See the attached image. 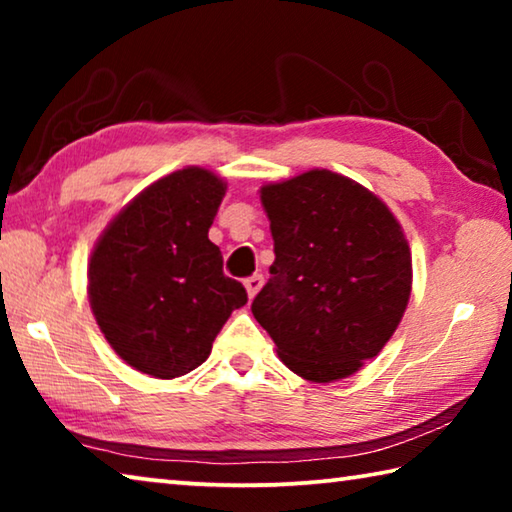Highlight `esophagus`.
Returning a JSON list of instances; mask_svg holds the SVG:
<instances>
[{
  "mask_svg": "<svg viewBox=\"0 0 512 512\" xmlns=\"http://www.w3.org/2000/svg\"><path fill=\"white\" fill-rule=\"evenodd\" d=\"M244 287H246V291H248V298L253 300V298L257 296V293H259V289L264 287V277L259 275V273H257V275H250L248 280L244 282Z\"/></svg>",
  "mask_w": 512,
  "mask_h": 512,
  "instance_id": "esophagus-1",
  "label": "esophagus"
}]
</instances>
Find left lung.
<instances>
[{
    "mask_svg": "<svg viewBox=\"0 0 512 512\" xmlns=\"http://www.w3.org/2000/svg\"><path fill=\"white\" fill-rule=\"evenodd\" d=\"M275 241L253 316L284 366L318 384L357 372L391 339L411 296V250L391 210L339 173L262 187Z\"/></svg>",
    "mask_w": 512,
    "mask_h": 512,
    "instance_id": "1",
    "label": "left lung"
}]
</instances>
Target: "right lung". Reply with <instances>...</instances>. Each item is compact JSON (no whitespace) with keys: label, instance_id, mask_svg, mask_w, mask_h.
Instances as JSON below:
<instances>
[{"label":"right lung","instance_id":"1","mask_svg":"<svg viewBox=\"0 0 512 512\" xmlns=\"http://www.w3.org/2000/svg\"><path fill=\"white\" fill-rule=\"evenodd\" d=\"M223 196V180L210 171L171 173L144 189L94 248V318L135 370L160 379L192 372L210 357L232 311L248 302L207 239Z\"/></svg>","mask_w":512,"mask_h":512}]
</instances>
